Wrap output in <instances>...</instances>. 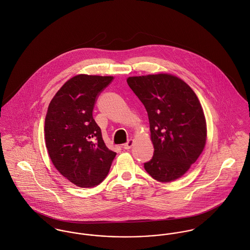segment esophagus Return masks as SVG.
Listing matches in <instances>:
<instances>
[{
  "label": "esophagus",
  "instance_id": "34e87169",
  "mask_svg": "<svg viewBox=\"0 0 250 250\" xmlns=\"http://www.w3.org/2000/svg\"><path fill=\"white\" fill-rule=\"evenodd\" d=\"M133 144H134V141H133L132 139H130V140H128V142H127L126 144L124 145V148H125V149H129V148H131V146H133Z\"/></svg>",
  "mask_w": 250,
  "mask_h": 250
}]
</instances>
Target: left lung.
Masks as SVG:
<instances>
[{"label": "left lung", "instance_id": "left-lung-1", "mask_svg": "<svg viewBox=\"0 0 250 250\" xmlns=\"http://www.w3.org/2000/svg\"><path fill=\"white\" fill-rule=\"evenodd\" d=\"M126 82L148 116L154 153L145 169L162 183L180 178L206 145V120L195 93L169 74L129 77Z\"/></svg>", "mask_w": 250, "mask_h": 250}]
</instances>
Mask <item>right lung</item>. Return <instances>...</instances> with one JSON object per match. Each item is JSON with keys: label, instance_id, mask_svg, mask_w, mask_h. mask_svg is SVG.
<instances>
[{"label": "right lung", "instance_id": "obj_1", "mask_svg": "<svg viewBox=\"0 0 250 250\" xmlns=\"http://www.w3.org/2000/svg\"><path fill=\"white\" fill-rule=\"evenodd\" d=\"M113 79L77 75L62 85L48 107L44 131L49 156L56 169L81 188L99 185L116 156L93 119L96 101Z\"/></svg>", "mask_w": 250, "mask_h": 250}]
</instances>
